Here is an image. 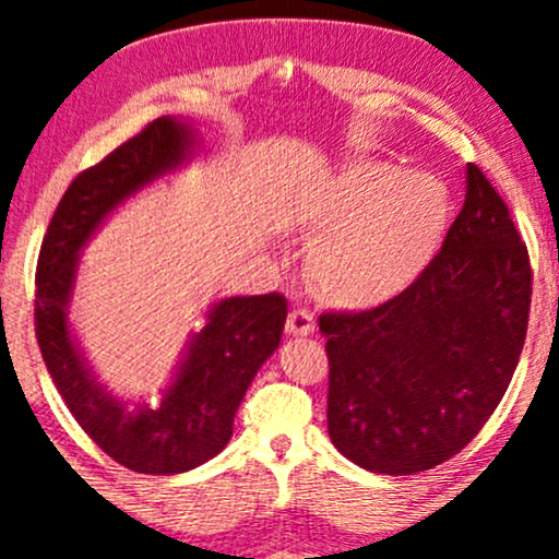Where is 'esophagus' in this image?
<instances>
[{
    "instance_id": "esophagus-1",
    "label": "esophagus",
    "mask_w": 559,
    "mask_h": 559,
    "mask_svg": "<svg viewBox=\"0 0 559 559\" xmlns=\"http://www.w3.org/2000/svg\"><path fill=\"white\" fill-rule=\"evenodd\" d=\"M286 332L288 335H309V332H314V314L301 307L292 309L286 320Z\"/></svg>"
}]
</instances>
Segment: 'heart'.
Instances as JSON below:
<instances>
[{"mask_svg": "<svg viewBox=\"0 0 559 559\" xmlns=\"http://www.w3.org/2000/svg\"><path fill=\"white\" fill-rule=\"evenodd\" d=\"M449 188L428 173L350 162L307 214L320 239L312 275L343 307H373L400 294L433 255L447 229Z\"/></svg>", "mask_w": 559, "mask_h": 559, "instance_id": "obj_1", "label": "heart"}]
</instances>
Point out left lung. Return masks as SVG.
Instances as JSON below:
<instances>
[{
    "mask_svg": "<svg viewBox=\"0 0 559 559\" xmlns=\"http://www.w3.org/2000/svg\"><path fill=\"white\" fill-rule=\"evenodd\" d=\"M532 263L483 169L441 250L394 299L320 314L328 337V430L381 475L433 469L496 413L526 341Z\"/></svg>",
    "mask_w": 559,
    "mask_h": 559,
    "instance_id": "8db88e82",
    "label": "left lung"
}]
</instances>
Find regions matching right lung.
<instances>
[{
	"instance_id": "right-lung-1",
	"label": "right lung",
	"mask_w": 559,
	"mask_h": 559,
	"mask_svg": "<svg viewBox=\"0 0 559 559\" xmlns=\"http://www.w3.org/2000/svg\"><path fill=\"white\" fill-rule=\"evenodd\" d=\"M193 126L157 118L76 175L53 211L35 271V337L56 390L105 454L144 475L188 472L227 447L239 402L278 348L288 312L275 292L216 301L157 409H129L84 364L67 322L80 250L126 198L182 165L193 154Z\"/></svg>"
}]
</instances>
